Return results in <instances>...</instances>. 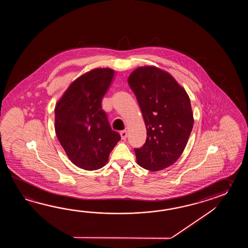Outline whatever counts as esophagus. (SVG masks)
Listing matches in <instances>:
<instances>
[{
	"label": "esophagus",
	"instance_id": "34e87169",
	"mask_svg": "<svg viewBox=\"0 0 248 248\" xmlns=\"http://www.w3.org/2000/svg\"><path fill=\"white\" fill-rule=\"evenodd\" d=\"M126 136H127V133H126V130L121 131V137H122V140H125L126 138Z\"/></svg>",
	"mask_w": 248,
	"mask_h": 248
}]
</instances>
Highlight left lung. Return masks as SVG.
<instances>
[{"label": "left lung", "instance_id": "obj_1", "mask_svg": "<svg viewBox=\"0 0 248 248\" xmlns=\"http://www.w3.org/2000/svg\"><path fill=\"white\" fill-rule=\"evenodd\" d=\"M147 130L137 164L158 171L174 164L184 152L193 126L189 95L170 74L153 66L139 67L128 77Z\"/></svg>", "mask_w": 248, "mask_h": 248}]
</instances>
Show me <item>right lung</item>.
Masks as SVG:
<instances>
[{"mask_svg": "<svg viewBox=\"0 0 248 248\" xmlns=\"http://www.w3.org/2000/svg\"><path fill=\"white\" fill-rule=\"evenodd\" d=\"M114 75L110 68H97L75 79L55 109L58 141L70 160L85 170H96L108 161L109 154L121 140L111 129L102 98Z\"/></svg>", "mask_w": 248, "mask_h": 248, "instance_id": "1", "label": "right lung"}]
</instances>
